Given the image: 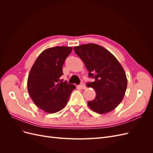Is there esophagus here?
I'll return each mask as SVG.
<instances>
[{
  "instance_id": "obj_1",
  "label": "esophagus",
  "mask_w": 153,
  "mask_h": 153,
  "mask_svg": "<svg viewBox=\"0 0 153 153\" xmlns=\"http://www.w3.org/2000/svg\"><path fill=\"white\" fill-rule=\"evenodd\" d=\"M79 87H80V88H81V89H86V86H85V85L84 84H83V83L79 85Z\"/></svg>"
}]
</instances>
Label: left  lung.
Here are the masks:
<instances>
[{
	"label": "left lung",
	"mask_w": 153,
	"mask_h": 153,
	"mask_svg": "<svg viewBox=\"0 0 153 153\" xmlns=\"http://www.w3.org/2000/svg\"><path fill=\"white\" fill-rule=\"evenodd\" d=\"M85 64L89 76L94 81L87 84L93 88L96 98L88 101L94 112L104 114L114 110L121 102L127 88V77L114 55L100 45L89 43L73 48Z\"/></svg>",
	"instance_id": "1"
}]
</instances>
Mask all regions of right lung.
<instances>
[{
  "instance_id": "add662e5",
  "label": "right lung",
  "mask_w": 153,
  "mask_h": 153,
  "mask_svg": "<svg viewBox=\"0 0 153 153\" xmlns=\"http://www.w3.org/2000/svg\"><path fill=\"white\" fill-rule=\"evenodd\" d=\"M73 48L55 47L45 50L32 66L27 80V89L34 104L49 114L64 108L75 85L60 80L62 66Z\"/></svg>"
}]
</instances>
